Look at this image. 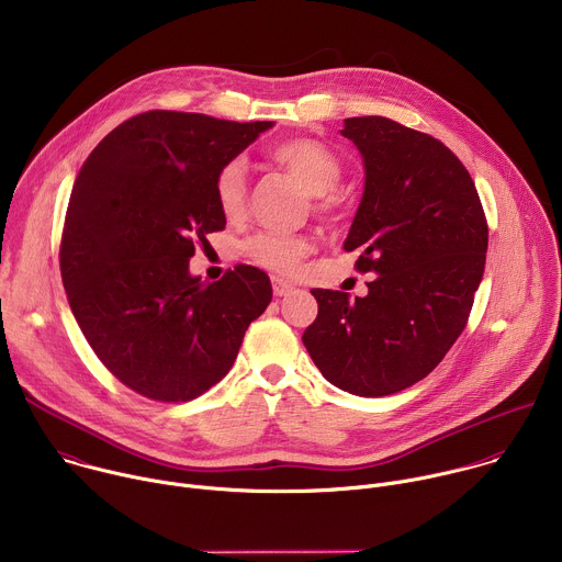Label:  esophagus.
I'll return each instance as SVG.
<instances>
[{"mask_svg": "<svg viewBox=\"0 0 562 562\" xmlns=\"http://www.w3.org/2000/svg\"><path fill=\"white\" fill-rule=\"evenodd\" d=\"M271 282H273V295L276 297H284V295H289L293 291V286L286 280H282V278H273Z\"/></svg>", "mask_w": 562, "mask_h": 562, "instance_id": "1", "label": "esophagus"}]
</instances>
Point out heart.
I'll return each mask as SVG.
<instances>
[{"label":"heart","mask_w":562,"mask_h":562,"mask_svg":"<svg viewBox=\"0 0 562 562\" xmlns=\"http://www.w3.org/2000/svg\"><path fill=\"white\" fill-rule=\"evenodd\" d=\"M269 159L293 176L308 195L317 198L315 209L329 211L334 206V198L323 199L322 195L331 193L340 184L342 162L329 146L311 137H295L276 144L269 150ZM213 195L226 220H239L245 215L249 200V173L245 159L233 157L217 169L213 178ZM245 251L256 265L280 276H289L311 251V243L308 237L297 233L260 231L247 239Z\"/></svg>","instance_id":"b5f03b06"}]
</instances>
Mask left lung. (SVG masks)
Returning a JSON list of instances; mask_svg holds the SVG:
<instances>
[{
	"label": "left lung",
	"instance_id": "1",
	"mask_svg": "<svg viewBox=\"0 0 562 562\" xmlns=\"http://www.w3.org/2000/svg\"><path fill=\"white\" fill-rule=\"evenodd\" d=\"M364 193L345 239L369 293L313 289L302 342L331 384L362 397L429 375L462 334L485 273L490 228L475 184L436 137L389 117H347Z\"/></svg>",
	"mask_w": 562,
	"mask_h": 562
}]
</instances>
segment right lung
<instances>
[{
    "label": "right lung",
    "instance_id": "1",
    "mask_svg": "<svg viewBox=\"0 0 562 562\" xmlns=\"http://www.w3.org/2000/svg\"><path fill=\"white\" fill-rule=\"evenodd\" d=\"M273 122L148 111L113 128L72 184L59 247L79 329L104 367L159 403H187L233 367L271 302L269 276L237 265L217 282L189 260L226 217L217 169Z\"/></svg>",
    "mask_w": 562,
    "mask_h": 562
}]
</instances>
